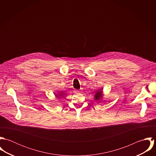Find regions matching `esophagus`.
<instances>
[{
    "instance_id": "obj_1",
    "label": "esophagus",
    "mask_w": 156,
    "mask_h": 156,
    "mask_svg": "<svg viewBox=\"0 0 156 156\" xmlns=\"http://www.w3.org/2000/svg\"><path fill=\"white\" fill-rule=\"evenodd\" d=\"M75 92L76 93H79V92H81L80 90H75Z\"/></svg>"
}]
</instances>
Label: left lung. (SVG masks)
Here are the masks:
<instances>
[{
	"instance_id": "8db88e82",
	"label": "left lung",
	"mask_w": 156,
	"mask_h": 156,
	"mask_svg": "<svg viewBox=\"0 0 156 156\" xmlns=\"http://www.w3.org/2000/svg\"><path fill=\"white\" fill-rule=\"evenodd\" d=\"M103 88H101L100 89H98V90L95 92L94 95V98L97 102H100L102 98H103Z\"/></svg>"
}]
</instances>
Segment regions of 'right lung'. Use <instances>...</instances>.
I'll use <instances>...</instances> for the list:
<instances>
[{"label": "right lung", "mask_w": 156, "mask_h": 156, "mask_svg": "<svg viewBox=\"0 0 156 156\" xmlns=\"http://www.w3.org/2000/svg\"><path fill=\"white\" fill-rule=\"evenodd\" d=\"M65 95V93L63 91H60L59 92H58L57 94H55V96L58 98H61L62 97Z\"/></svg>", "instance_id": "add662e5"}]
</instances>
